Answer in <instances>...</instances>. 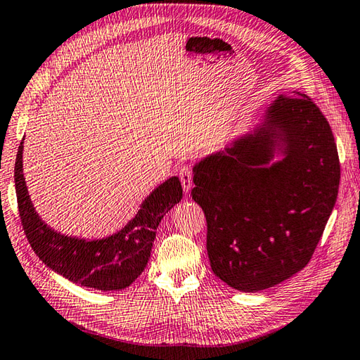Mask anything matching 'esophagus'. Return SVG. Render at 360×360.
<instances>
[{
    "label": "esophagus",
    "mask_w": 360,
    "mask_h": 360,
    "mask_svg": "<svg viewBox=\"0 0 360 360\" xmlns=\"http://www.w3.org/2000/svg\"><path fill=\"white\" fill-rule=\"evenodd\" d=\"M179 179H181V184H182V188H184V192H188V190L193 186V170L192 168H190L188 165H182L179 168Z\"/></svg>",
    "instance_id": "1"
}]
</instances>
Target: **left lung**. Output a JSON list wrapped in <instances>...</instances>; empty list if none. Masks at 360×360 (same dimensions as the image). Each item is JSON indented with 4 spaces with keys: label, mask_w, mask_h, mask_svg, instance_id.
I'll list each match as a JSON object with an SVG mask.
<instances>
[{
    "label": "left lung",
    "mask_w": 360,
    "mask_h": 360,
    "mask_svg": "<svg viewBox=\"0 0 360 360\" xmlns=\"http://www.w3.org/2000/svg\"><path fill=\"white\" fill-rule=\"evenodd\" d=\"M269 122L193 170L192 198L207 221L214 273L242 292L276 285L304 269L333 212L340 182L335 140L325 115L304 94L281 95ZM288 156L265 169L272 131Z\"/></svg>",
    "instance_id": "1"
}]
</instances>
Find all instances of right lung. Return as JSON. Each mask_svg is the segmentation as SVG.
Masks as SVG:
<instances>
[{"label": "right lung", "instance_id": "1", "mask_svg": "<svg viewBox=\"0 0 360 360\" xmlns=\"http://www.w3.org/2000/svg\"><path fill=\"white\" fill-rule=\"evenodd\" d=\"M21 154L23 142L13 168L20 220L27 242L41 262L72 283L96 290H120L131 285L145 270L160 220L182 198L181 181L173 176L160 184L143 201L128 226L115 236L86 242L58 234L34 212L23 178Z\"/></svg>", "mask_w": 360, "mask_h": 360}]
</instances>
